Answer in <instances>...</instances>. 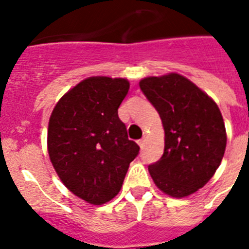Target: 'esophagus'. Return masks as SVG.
Returning <instances> with one entry per match:
<instances>
[{"label": "esophagus", "mask_w": 249, "mask_h": 249, "mask_svg": "<svg viewBox=\"0 0 249 249\" xmlns=\"http://www.w3.org/2000/svg\"><path fill=\"white\" fill-rule=\"evenodd\" d=\"M144 142H146V140H144V138H141V140H138V141H137L138 146H140L141 148H143V146H144Z\"/></svg>", "instance_id": "esophagus-1"}]
</instances>
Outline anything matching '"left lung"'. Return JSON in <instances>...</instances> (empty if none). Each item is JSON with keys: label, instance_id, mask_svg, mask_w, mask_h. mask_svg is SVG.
Returning a JSON list of instances; mask_svg holds the SVG:
<instances>
[{"label": "left lung", "instance_id": "1", "mask_svg": "<svg viewBox=\"0 0 249 249\" xmlns=\"http://www.w3.org/2000/svg\"><path fill=\"white\" fill-rule=\"evenodd\" d=\"M140 87L160 113L164 152L148 166L156 186L183 198L210 181L222 162L227 133L218 106L179 73L146 77Z\"/></svg>", "mask_w": 249, "mask_h": 249}]
</instances>
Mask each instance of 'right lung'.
<instances>
[{"mask_svg":"<svg viewBox=\"0 0 249 249\" xmlns=\"http://www.w3.org/2000/svg\"><path fill=\"white\" fill-rule=\"evenodd\" d=\"M128 89L126 78L89 77L66 92L51 113V163L67 190L89 204H105L118 195L140 151L118 118Z\"/></svg>","mask_w":249,"mask_h":249,"instance_id":"obj_1","label":"right lung"}]
</instances>
